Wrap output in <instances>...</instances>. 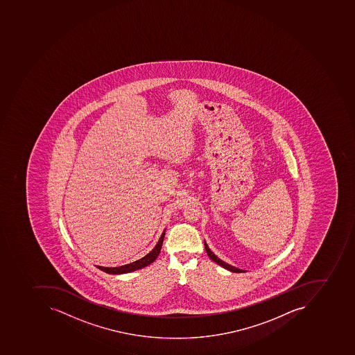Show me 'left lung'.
<instances>
[{
  "instance_id": "8db88e82",
  "label": "left lung",
  "mask_w": 355,
  "mask_h": 355,
  "mask_svg": "<svg viewBox=\"0 0 355 355\" xmlns=\"http://www.w3.org/2000/svg\"><path fill=\"white\" fill-rule=\"evenodd\" d=\"M205 250H207V256L210 257V259H212L213 261H214L215 263H218V266H220V267L224 268V269L228 270V271L230 272H235V273H241V272H245L243 271V270L237 269V268L233 267V266H230V264L222 261V260H220V258H218V257L215 256L214 252H213V251L211 250L210 248H209V246H207V243H205Z\"/></svg>"
}]
</instances>
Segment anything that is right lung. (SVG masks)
I'll use <instances>...</instances> for the list:
<instances>
[{"label": "right lung", "mask_w": 355, "mask_h": 355, "mask_svg": "<svg viewBox=\"0 0 355 355\" xmlns=\"http://www.w3.org/2000/svg\"><path fill=\"white\" fill-rule=\"evenodd\" d=\"M165 233L166 230H164L163 233H162L161 239L157 241L155 247H154V248L152 249L146 256L139 259L137 261L125 264V266H121V267L106 268L99 267V266H97V268H98L99 270H101V271L106 272L108 275H125V273H129V272L137 271V270L148 267V266H150L152 262L155 261L158 254L161 252L162 246H163L164 237H165Z\"/></svg>", "instance_id": "obj_1"}]
</instances>
